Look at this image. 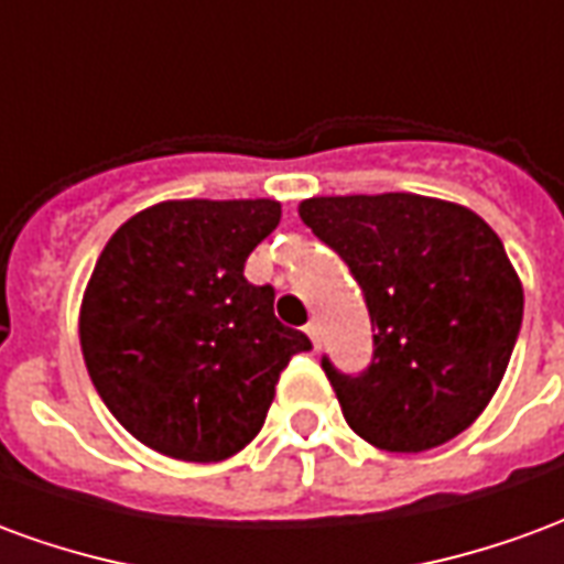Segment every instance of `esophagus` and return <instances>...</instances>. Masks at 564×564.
<instances>
[{
	"label": "esophagus",
	"instance_id": "esophagus-1",
	"mask_svg": "<svg viewBox=\"0 0 564 564\" xmlns=\"http://www.w3.org/2000/svg\"><path fill=\"white\" fill-rule=\"evenodd\" d=\"M305 332H307V338H311V341L319 347V323H317V319H311V323L305 326Z\"/></svg>",
	"mask_w": 564,
	"mask_h": 564
}]
</instances>
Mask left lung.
<instances>
[{
	"label": "left lung",
	"instance_id": "left-lung-1",
	"mask_svg": "<svg viewBox=\"0 0 564 564\" xmlns=\"http://www.w3.org/2000/svg\"><path fill=\"white\" fill-rule=\"evenodd\" d=\"M299 217L350 265L375 329L362 375L323 371L368 444L423 453L484 414L522 326V283L471 208L416 193L317 196Z\"/></svg>",
	"mask_w": 564,
	"mask_h": 564
}]
</instances>
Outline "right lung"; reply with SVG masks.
Here are the masks:
<instances>
[{
	"mask_svg": "<svg viewBox=\"0 0 564 564\" xmlns=\"http://www.w3.org/2000/svg\"><path fill=\"white\" fill-rule=\"evenodd\" d=\"M281 223L274 198H174L129 217L96 259L80 350L129 435L181 462H223L265 423L286 362L311 350L245 262Z\"/></svg>",
	"mask_w": 564,
	"mask_h": 564,
	"instance_id": "add662e5",
	"label": "right lung"
}]
</instances>
